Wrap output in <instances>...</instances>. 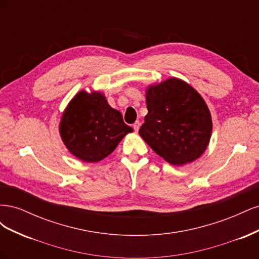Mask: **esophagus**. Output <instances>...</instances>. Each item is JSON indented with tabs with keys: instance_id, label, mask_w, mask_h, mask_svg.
Instances as JSON below:
<instances>
[{
	"instance_id": "34e87169",
	"label": "esophagus",
	"mask_w": 259,
	"mask_h": 259,
	"mask_svg": "<svg viewBox=\"0 0 259 259\" xmlns=\"http://www.w3.org/2000/svg\"><path fill=\"white\" fill-rule=\"evenodd\" d=\"M139 127H140V123H139L138 121H137V122H135L134 124H133V128L135 130V132H138Z\"/></svg>"
}]
</instances>
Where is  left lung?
I'll list each match as a JSON object with an SVG mask.
<instances>
[{
	"mask_svg": "<svg viewBox=\"0 0 259 259\" xmlns=\"http://www.w3.org/2000/svg\"><path fill=\"white\" fill-rule=\"evenodd\" d=\"M148 113L139 135L171 165L199 159L208 146L211 116L204 99L191 85L169 77L146 91Z\"/></svg>",
	"mask_w": 259,
	"mask_h": 259,
	"instance_id": "8db88e82",
	"label": "left lung"
}]
</instances>
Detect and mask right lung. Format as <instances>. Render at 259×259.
Here are the masks:
<instances>
[{
  "label": "right lung",
  "mask_w": 259,
  "mask_h": 259,
  "mask_svg": "<svg viewBox=\"0 0 259 259\" xmlns=\"http://www.w3.org/2000/svg\"><path fill=\"white\" fill-rule=\"evenodd\" d=\"M132 132L121 112L111 108L99 92L77 93L62 113L59 124L60 136L68 150L89 163L105 159Z\"/></svg>",
  "instance_id": "obj_1"
}]
</instances>
